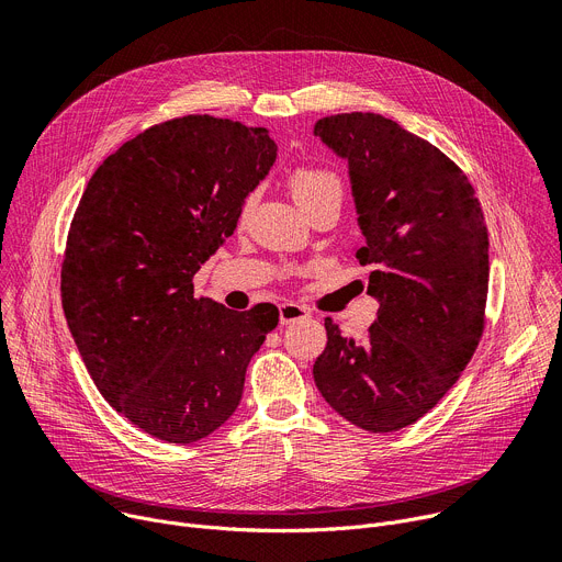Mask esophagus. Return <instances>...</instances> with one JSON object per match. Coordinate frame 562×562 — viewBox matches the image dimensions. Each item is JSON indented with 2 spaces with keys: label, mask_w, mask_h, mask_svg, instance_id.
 <instances>
[{
  "label": "esophagus",
  "mask_w": 562,
  "mask_h": 562,
  "mask_svg": "<svg viewBox=\"0 0 562 562\" xmlns=\"http://www.w3.org/2000/svg\"><path fill=\"white\" fill-rule=\"evenodd\" d=\"M307 316H310V312L305 307H301V305H293V303L280 305V325H291V323L303 321Z\"/></svg>",
  "instance_id": "esophagus-1"
}]
</instances>
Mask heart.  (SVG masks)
Listing matches in <instances>:
<instances>
[{
	"instance_id": "1",
	"label": "heart",
	"mask_w": 562,
	"mask_h": 562,
	"mask_svg": "<svg viewBox=\"0 0 562 562\" xmlns=\"http://www.w3.org/2000/svg\"><path fill=\"white\" fill-rule=\"evenodd\" d=\"M289 187L295 203L303 210H310L312 205L329 199L341 201V194H344L339 176L329 169H316V167H303L293 171Z\"/></svg>"
}]
</instances>
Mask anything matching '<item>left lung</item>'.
<instances>
[{
    "label": "left lung",
    "instance_id": "left-lung-1",
    "mask_svg": "<svg viewBox=\"0 0 562 562\" xmlns=\"http://www.w3.org/2000/svg\"><path fill=\"white\" fill-rule=\"evenodd\" d=\"M314 135L348 160L368 293L378 321L361 341L331 318L314 363L325 402L389 434L420 420L472 359L488 295V228L468 176L427 139L375 112L323 117Z\"/></svg>",
    "mask_w": 562,
    "mask_h": 562
}]
</instances>
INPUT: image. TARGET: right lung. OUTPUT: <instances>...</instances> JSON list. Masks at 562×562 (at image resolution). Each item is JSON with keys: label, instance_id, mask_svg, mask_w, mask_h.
Here are the masks:
<instances>
[{"label": "right lung", "instance_id": "right-lung-1", "mask_svg": "<svg viewBox=\"0 0 562 562\" xmlns=\"http://www.w3.org/2000/svg\"><path fill=\"white\" fill-rule=\"evenodd\" d=\"M276 156L267 128L178 117L108 156L71 218L60 291L74 344L108 404L160 440L226 423L278 325L269 303L233 312L192 284Z\"/></svg>", "mask_w": 562, "mask_h": 562}]
</instances>
